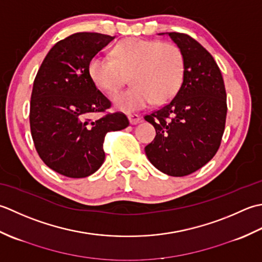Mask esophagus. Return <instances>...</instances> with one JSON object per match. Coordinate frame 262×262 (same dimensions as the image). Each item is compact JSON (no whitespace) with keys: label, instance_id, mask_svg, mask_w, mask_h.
Masks as SVG:
<instances>
[{"label":"esophagus","instance_id":"esophagus-1","mask_svg":"<svg viewBox=\"0 0 262 262\" xmlns=\"http://www.w3.org/2000/svg\"><path fill=\"white\" fill-rule=\"evenodd\" d=\"M127 117H129L130 123L132 125L138 124V123H140V122H141V116L138 115V114H129V116H127Z\"/></svg>","mask_w":262,"mask_h":262}]
</instances>
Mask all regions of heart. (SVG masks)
<instances>
[{
	"mask_svg": "<svg viewBox=\"0 0 262 262\" xmlns=\"http://www.w3.org/2000/svg\"><path fill=\"white\" fill-rule=\"evenodd\" d=\"M112 56H94L89 73L96 86L107 94L116 93L130 76L133 86L113 98L116 108L126 113L154 101L166 103L182 84L184 57L173 42L131 37L119 42Z\"/></svg>",
	"mask_w": 262,
	"mask_h": 262,
	"instance_id": "b5f03b06",
	"label": "heart"
}]
</instances>
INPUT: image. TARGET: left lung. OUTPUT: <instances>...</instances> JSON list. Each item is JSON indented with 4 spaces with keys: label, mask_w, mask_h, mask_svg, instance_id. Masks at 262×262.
<instances>
[{
    "label": "left lung",
    "mask_w": 262,
    "mask_h": 262,
    "mask_svg": "<svg viewBox=\"0 0 262 262\" xmlns=\"http://www.w3.org/2000/svg\"><path fill=\"white\" fill-rule=\"evenodd\" d=\"M184 57L179 92L145 115L156 130L146 146L149 161L169 176H185L215 156L225 130L227 103L222 72L204 46L183 33H168Z\"/></svg>",
    "instance_id": "left-lung-1"
}]
</instances>
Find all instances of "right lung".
Returning <instances> with one entry per match:
<instances>
[{
	"label": "right lung",
	"mask_w": 262,
	"mask_h": 262,
	"mask_svg": "<svg viewBox=\"0 0 262 262\" xmlns=\"http://www.w3.org/2000/svg\"><path fill=\"white\" fill-rule=\"evenodd\" d=\"M113 38L76 33L57 41L34 80L29 122L35 148L47 166L67 178L95 173L105 159V136L130 124L122 112H107L112 103L89 73L92 58ZM93 114L102 116L92 119Z\"/></svg>",
	"instance_id": "add662e5"
}]
</instances>
